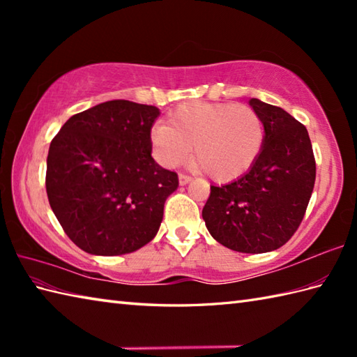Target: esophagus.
Here are the masks:
<instances>
[{"mask_svg":"<svg viewBox=\"0 0 357 357\" xmlns=\"http://www.w3.org/2000/svg\"><path fill=\"white\" fill-rule=\"evenodd\" d=\"M178 179H179V185H187L192 183V178L187 176V174H179Z\"/></svg>","mask_w":357,"mask_h":357,"instance_id":"obj_1","label":"esophagus"}]
</instances>
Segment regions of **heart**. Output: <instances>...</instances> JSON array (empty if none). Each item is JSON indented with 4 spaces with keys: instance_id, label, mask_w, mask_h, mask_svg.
<instances>
[{
    "instance_id": "obj_1",
    "label": "heart",
    "mask_w": 357,
    "mask_h": 357,
    "mask_svg": "<svg viewBox=\"0 0 357 357\" xmlns=\"http://www.w3.org/2000/svg\"><path fill=\"white\" fill-rule=\"evenodd\" d=\"M265 127L259 113L248 105L190 101L178 105L169 124L150 130V146L156 161L167 169L190 156L198 169L218 183L238 179L259 156Z\"/></svg>"
}]
</instances>
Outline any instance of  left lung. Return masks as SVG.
<instances>
[{
  "mask_svg": "<svg viewBox=\"0 0 357 357\" xmlns=\"http://www.w3.org/2000/svg\"><path fill=\"white\" fill-rule=\"evenodd\" d=\"M265 127L255 164L238 179L210 187L202 208L208 233L239 253H267L298 230L312 198L316 162L307 128L284 109L248 101Z\"/></svg>",
  "mask_w": 357,
  "mask_h": 357,
  "instance_id": "1",
  "label": "left lung"
}]
</instances>
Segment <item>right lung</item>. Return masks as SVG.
Here are the masks:
<instances>
[{
	"label": "right lung",
	"mask_w": 357,
	"mask_h": 357,
	"mask_svg": "<svg viewBox=\"0 0 357 357\" xmlns=\"http://www.w3.org/2000/svg\"><path fill=\"white\" fill-rule=\"evenodd\" d=\"M155 105L115 100L67 119L52 139L45 173L49 204L86 253H133L156 236L178 174L151 158Z\"/></svg>",
	"instance_id": "obj_1"
}]
</instances>
